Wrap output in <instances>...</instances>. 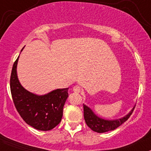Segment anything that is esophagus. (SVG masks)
I'll list each match as a JSON object with an SVG mask.
<instances>
[{
	"label": "esophagus",
	"mask_w": 151,
	"mask_h": 151,
	"mask_svg": "<svg viewBox=\"0 0 151 151\" xmlns=\"http://www.w3.org/2000/svg\"><path fill=\"white\" fill-rule=\"evenodd\" d=\"M81 89H81V87L79 85H75L73 87V90H74L75 93H79L81 92Z\"/></svg>",
	"instance_id": "34e87169"
}]
</instances>
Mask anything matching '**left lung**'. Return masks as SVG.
Returning a JSON list of instances; mask_svg holds the SVG:
<instances>
[{"label":"left lung","mask_w":151,"mask_h":151,"mask_svg":"<svg viewBox=\"0 0 151 151\" xmlns=\"http://www.w3.org/2000/svg\"><path fill=\"white\" fill-rule=\"evenodd\" d=\"M83 107L84 120H85L87 126L93 131L100 132V133L111 131V130H115L117 127L120 126L122 123H124L130 117V116L132 115V112H133L134 108H135V107H134L132 110L127 115L122 117V118L117 119V120H104V119L97 117L92 112V110L85 105H83Z\"/></svg>","instance_id":"left-lung-1"}]
</instances>
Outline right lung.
Returning <instances> with one entry per match:
<instances>
[{
	"label": "right lung",
	"instance_id": "1",
	"mask_svg": "<svg viewBox=\"0 0 151 151\" xmlns=\"http://www.w3.org/2000/svg\"><path fill=\"white\" fill-rule=\"evenodd\" d=\"M19 57L13 66L10 79L15 107L23 120L30 126L43 131L50 130L62 120L63 107L69 96V88L57 89L41 96L27 91L21 86L17 77Z\"/></svg>",
	"mask_w": 151,
	"mask_h": 151
}]
</instances>
